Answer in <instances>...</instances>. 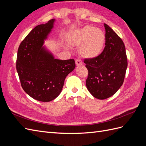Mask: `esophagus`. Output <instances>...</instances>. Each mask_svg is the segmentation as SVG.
Wrapping results in <instances>:
<instances>
[{
  "label": "esophagus",
  "mask_w": 146,
  "mask_h": 146,
  "mask_svg": "<svg viewBox=\"0 0 146 146\" xmlns=\"http://www.w3.org/2000/svg\"><path fill=\"white\" fill-rule=\"evenodd\" d=\"M82 61H81V60L80 59H77L76 60V64L77 66H80V65H82Z\"/></svg>",
  "instance_id": "34e87169"
}]
</instances>
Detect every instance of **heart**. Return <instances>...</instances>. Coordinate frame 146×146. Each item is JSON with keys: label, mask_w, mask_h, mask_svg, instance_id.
<instances>
[{"label": "heart", "mask_w": 146, "mask_h": 146, "mask_svg": "<svg viewBox=\"0 0 146 146\" xmlns=\"http://www.w3.org/2000/svg\"><path fill=\"white\" fill-rule=\"evenodd\" d=\"M68 42L74 46L81 45L80 54L85 58H93L99 56L102 51L105 35L102 30L87 25L70 33Z\"/></svg>", "instance_id": "obj_1"}]
</instances>
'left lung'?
<instances>
[{"label": "left lung", "instance_id": "obj_1", "mask_svg": "<svg viewBox=\"0 0 146 146\" xmlns=\"http://www.w3.org/2000/svg\"><path fill=\"white\" fill-rule=\"evenodd\" d=\"M105 47L97 57L85 59L88 70V90L95 98L103 100L114 95L122 85L127 68L125 47L122 39L107 24Z\"/></svg>", "mask_w": 146, "mask_h": 146}]
</instances>
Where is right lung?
Listing matches in <instances>:
<instances>
[{"label":"right lung","instance_id":"add662e5","mask_svg":"<svg viewBox=\"0 0 146 146\" xmlns=\"http://www.w3.org/2000/svg\"><path fill=\"white\" fill-rule=\"evenodd\" d=\"M55 19L35 27L22 41L17 51L16 69L22 88L41 102L54 100L61 93L66 77L76 68L73 59H56L44 45Z\"/></svg>","mask_w":146,"mask_h":146}]
</instances>
